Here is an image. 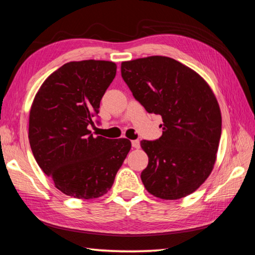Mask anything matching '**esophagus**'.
<instances>
[{
    "label": "esophagus",
    "instance_id": "obj_1",
    "mask_svg": "<svg viewBox=\"0 0 255 255\" xmlns=\"http://www.w3.org/2000/svg\"><path fill=\"white\" fill-rule=\"evenodd\" d=\"M131 145L133 148H139L140 147V141L139 140H132Z\"/></svg>",
    "mask_w": 255,
    "mask_h": 255
}]
</instances>
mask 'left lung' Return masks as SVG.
Masks as SVG:
<instances>
[{
    "mask_svg": "<svg viewBox=\"0 0 255 255\" xmlns=\"http://www.w3.org/2000/svg\"><path fill=\"white\" fill-rule=\"evenodd\" d=\"M122 76L147 112L163 118L159 139L140 141L148 156L143 186L167 201L195 192L219 149L222 116L214 92L193 69L163 55L124 61Z\"/></svg>",
    "mask_w": 255,
    "mask_h": 255,
    "instance_id": "obj_1",
    "label": "left lung"
}]
</instances>
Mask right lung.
<instances>
[{
  "label": "right lung",
  "mask_w": 255,
  "mask_h": 255,
  "mask_svg": "<svg viewBox=\"0 0 255 255\" xmlns=\"http://www.w3.org/2000/svg\"><path fill=\"white\" fill-rule=\"evenodd\" d=\"M116 70L115 62L104 60L68 62L44 80L32 103V152L54 186L68 196H103L131 148L127 138L94 137L88 129Z\"/></svg>",
  "instance_id": "1"
}]
</instances>
